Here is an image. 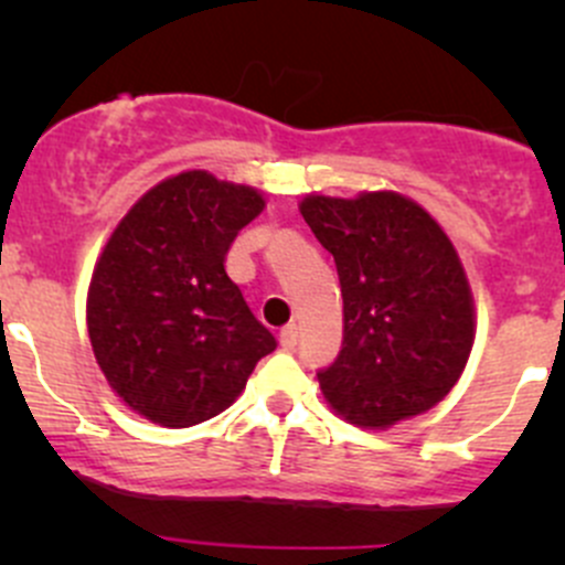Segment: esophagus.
Wrapping results in <instances>:
<instances>
[{
  "instance_id": "obj_1",
  "label": "esophagus",
  "mask_w": 565,
  "mask_h": 565,
  "mask_svg": "<svg viewBox=\"0 0 565 565\" xmlns=\"http://www.w3.org/2000/svg\"><path fill=\"white\" fill-rule=\"evenodd\" d=\"M278 341H281L284 350H295V344H298V324H287V328L278 333Z\"/></svg>"
}]
</instances>
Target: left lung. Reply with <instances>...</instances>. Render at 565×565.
I'll return each instance as SVG.
<instances>
[{
    "instance_id": "left-lung-1",
    "label": "left lung",
    "mask_w": 565,
    "mask_h": 565,
    "mask_svg": "<svg viewBox=\"0 0 565 565\" xmlns=\"http://www.w3.org/2000/svg\"><path fill=\"white\" fill-rule=\"evenodd\" d=\"M300 215L333 254L344 298V344L317 374L324 402L361 429L443 402L476 341L472 289L446 230L396 191L309 193Z\"/></svg>"
}]
</instances>
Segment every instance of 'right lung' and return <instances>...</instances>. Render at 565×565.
I'll return each instance as SVG.
<instances>
[{
	"label": "right lung",
	"mask_w": 565,
	"mask_h": 565,
	"mask_svg": "<svg viewBox=\"0 0 565 565\" xmlns=\"http://www.w3.org/2000/svg\"><path fill=\"white\" fill-rule=\"evenodd\" d=\"M265 196L188 169L152 185L95 262L87 330L108 388L134 413L185 429L224 413L276 339L224 259Z\"/></svg>",
	"instance_id": "add662e5"
}]
</instances>
